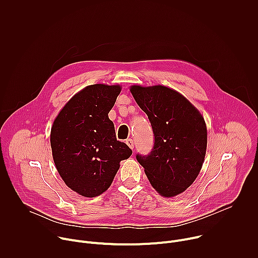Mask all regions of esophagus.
I'll return each instance as SVG.
<instances>
[{
    "instance_id": "obj_1",
    "label": "esophagus",
    "mask_w": 258,
    "mask_h": 258,
    "mask_svg": "<svg viewBox=\"0 0 258 258\" xmlns=\"http://www.w3.org/2000/svg\"><path fill=\"white\" fill-rule=\"evenodd\" d=\"M125 143L127 144V146L130 147V148H131L132 150L135 148V144H134V141H133V139H127Z\"/></svg>"
}]
</instances>
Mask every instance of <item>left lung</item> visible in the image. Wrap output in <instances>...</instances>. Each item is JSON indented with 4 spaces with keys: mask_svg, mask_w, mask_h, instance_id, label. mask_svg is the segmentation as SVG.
Instances as JSON below:
<instances>
[{
    "mask_svg": "<svg viewBox=\"0 0 258 258\" xmlns=\"http://www.w3.org/2000/svg\"><path fill=\"white\" fill-rule=\"evenodd\" d=\"M130 91L154 134L152 151L137 154V160L161 196L174 197L189 188L201 170L207 147L204 118L189 100L167 87L135 85Z\"/></svg>",
    "mask_w": 258,
    "mask_h": 258,
    "instance_id": "1",
    "label": "left lung"
}]
</instances>
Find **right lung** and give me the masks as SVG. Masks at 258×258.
Listing matches in <instances>:
<instances>
[{"mask_svg": "<svg viewBox=\"0 0 258 258\" xmlns=\"http://www.w3.org/2000/svg\"><path fill=\"white\" fill-rule=\"evenodd\" d=\"M121 91L118 85L86 87L62 108L51 128V148L64 182L78 194L93 198L105 192L133 151L117 141L108 113Z\"/></svg>", "mask_w": 258, "mask_h": 258, "instance_id": "add662e5", "label": "right lung"}]
</instances>
